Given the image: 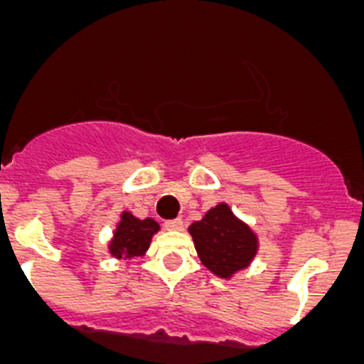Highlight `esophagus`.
<instances>
[{
    "instance_id": "1",
    "label": "esophagus",
    "mask_w": 364,
    "mask_h": 364,
    "mask_svg": "<svg viewBox=\"0 0 364 364\" xmlns=\"http://www.w3.org/2000/svg\"><path fill=\"white\" fill-rule=\"evenodd\" d=\"M164 227L167 230H181L183 227V222L179 218H174V220H165L164 222Z\"/></svg>"
}]
</instances>
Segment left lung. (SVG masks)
<instances>
[{"mask_svg": "<svg viewBox=\"0 0 364 364\" xmlns=\"http://www.w3.org/2000/svg\"><path fill=\"white\" fill-rule=\"evenodd\" d=\"M200 262L220 278L245 269L257 253V237L227 204L209 209L203 220L188 227Z\"/></svg>", "mask_w": 364, "mask_h": 364, "instance_id": "left-lung-1", "label": "left lung"}]
</instances>
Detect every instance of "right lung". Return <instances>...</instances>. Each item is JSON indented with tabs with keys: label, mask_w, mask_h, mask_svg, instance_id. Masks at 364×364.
I'll list each match as a JSON object with an SVG mask.
<instances>
[{
	"label": "right lung",
	"mask_w": 364,
	"mask_h": 364,
	"mask_svg": "<svg viewBox=\"0 0 364 364\" xmlns=\"http://www.w3.org/2000/svg\"><path fill=\"white\" fill-rule=\"evenodd\" d=\"M159 223L151 218L139 220L130 213L121 215L119 225L116 227L114 240L109 250L114 257H139L148 250L153 234L159 232Z\"/></svg>",
	"instance_id": "obj_1"
}]
</instances>
